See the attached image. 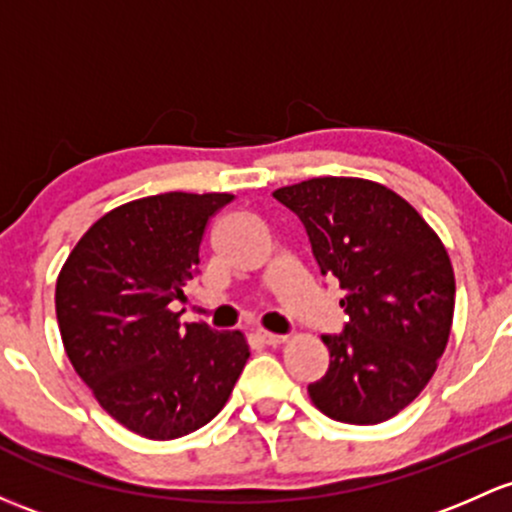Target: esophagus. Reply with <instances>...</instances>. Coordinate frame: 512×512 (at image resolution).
<instances>
[{"mask_svg":"<svg viewBox=\"0 0 512 512\" xmlns=\"http://www.w3.org/2000/svg\"><path fill=\"white\" fill-rule=\"evenodd\" d=\"M257 338H260L262 343H267V346H282V343L287 341V336H282V333H270V331H257Z\"/></svg>","mask_w":512,"mask_h":512,"instance_id":"1","label":"esophagus"}]
</instances>
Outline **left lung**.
<instances>
[{
  "mask_svg": "<svg viewBox=\"0 0 512 512\" xmlns=\"http://www.w3.org/2000/svg\"><path fill=\"white\" fill-rule=\"evenodd\" d=\"M304 225L321 274L336 277L348 314L321 341L326 375L311 402L346 424L395 417L437 370L454 319V270L432 228L387 186L321 176L272 193Z\"/></svg>",
  "mask_w": 512,
  "mask_h": 512,
  "instance_id": "1",
  "label": "left lung"
}]
</instances>
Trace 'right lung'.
Wrapping results in <instances>:
<instances>
[{
    "instance_id": "add662e5",
    "label": "right lung",
    "mask_w": 512,
    "mask_h": 512,
    "mask_svg": "<svg viewBox=\"0 0 512 512\" xmlns=\"http://www.w3.org/2000/svg\"><path fill=\"white\" fill-rule=\"evenodd\" d=\"M230 193H159L125 203L78 240L56 282L75 373L129 432L176 439L223 410L250 358L240 331L181 324L206 225Z\"/></svg>"
}]
</instances>
